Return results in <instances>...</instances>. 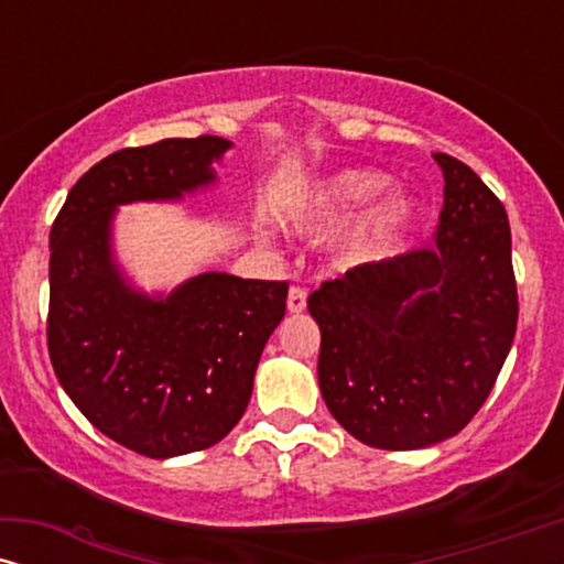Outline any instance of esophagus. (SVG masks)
<instances>
[{"instance_id":"1","label":"esophagus","mask_w":564,"mask_h":564,"mask_svg":"<svg viewBox=\"0 0 564 564\" xmlns=\"http://www.w3.org/2000/svg\"><path fill=\"white\" fill-rule=\"evenodd\" d=\"M305 300H307V292L303 288H290L288 311L290 313H303L305 311Z\"/></svg>"}]
</instances>
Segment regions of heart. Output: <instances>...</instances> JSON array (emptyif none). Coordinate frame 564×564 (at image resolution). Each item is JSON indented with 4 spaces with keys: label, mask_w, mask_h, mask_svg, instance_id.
<instances>
[{
    "label": "heart",
    "mask_w": 564,
    "mask_h": 564,
    "mask_svg": "<svg viewBox=\"0 0 564 564\" xmlns=\"http://www.w3.org/2000/svg\"><path fill=\"white\" fill-rule=\"evenodd\" d=\"M390 180L380 172H367V169H346L328 180H323L311 192L305 205L292 215L297 228H326L330 223L349 218L351 213L372 203L388 189ZM415 218V203L411 197L395 195L377 205L357 230L346 238L338 249L336 259L341 267L372 264V261L388 257L398 238L411 228Z\"/></svg>",
    "instance_id": "1"
}]
</instances>
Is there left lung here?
Listing matches in <instances>:
<instances>
[{"instance_id": "left-lung-1", "label": "left lung", "mask_w": 564, "mask_h": 564, "mask_svg": "<svg viewBox=\"0 0 564 564\" xmlns=\"http://www.w3.org/2000/svg\"><path fill=\"white\" fill-rule=\"evenodd\" d=\"M434 159L444 174L434 243L354 267L307 297L321 395L375 449L459 434L488 400L519 321L503 203L467 164Z\"/></svg>"}]
</instances>
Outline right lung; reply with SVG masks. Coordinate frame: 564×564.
<instances>
[{
  "label": "right lung",
  "instance_id": "add662e5",
  "mask_svg": "<svg viewBox=\"0 0 564 564\" xmlns=\"http://www.w3.org/2000/svg\"><path fill=\"white\" fill-rule=\"evenodd\" d=\"M230 141L166 138L99 161L51 228L48 354L66 395L95 429L143 457L218 444L241 421L288 282L205 272L145 295L112 259L118 205L182 199L215 182Z\"/></svg>",
  "mask_w": 564,
  "mask_h": 564
}]
</instances>
